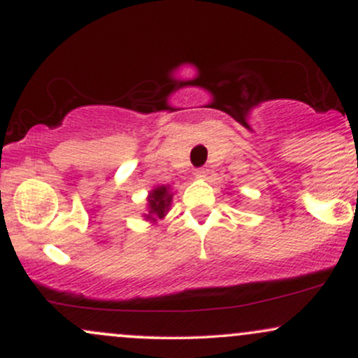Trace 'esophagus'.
I'll return each mask as SVG.
<instances>
[{
  "label": "esophagus",
  "instance_id": "esophagus-1",
  "mask_svg": "<svg viewBox=\"0 0 358 358\" xmlns=\"http://www.w3.org/2000/svg\"><path fill=\"white\" fill-rule=\"evenodd\" d=\"M208 171L205 170V168H196L195 171H193V175H195V178H205L207 176Z\"/></svg>",
  "mask_w": 358,
  "mask_h": 358
}]
</instances>
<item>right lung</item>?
<instances>
[{
	"label": "right lung",
	"instance_id": "1",
	"mask_svg": "<svg viewBox=\"0 0 358 358\" xmlns=\"http://www.w3.org/2000/svg\"><path fill=\"white\" fill-rule=\"evenodd\" d=\"M171 200H173V193H171L170 185H156L153 190H150L146 196L148 207L145 213V220L156 224L158 220L165 219V215L170 212Z\"/></svg>",
	"mask_w": 358,
	"mask_h": 358
}]
</instances>
